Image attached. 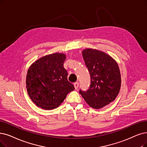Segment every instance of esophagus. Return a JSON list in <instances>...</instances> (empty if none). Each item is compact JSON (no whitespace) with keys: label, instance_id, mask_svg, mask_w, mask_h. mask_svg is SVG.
<instances>
[{"label":"esophagus","instance_id":"obj_1","mask_svg":"<svg viewBox=\"0 0 147 147\" xmlns=\"http://www.w3.org/2000/svg\"><path fill=\"white\" fill-rule=\"evenodd\" d=\"M79 86V83H78V82H75V83H74V87H75V89L77 90L78 89V87Z\"/></svg>","mask_w":147,"mask_h":147}]
</instances>
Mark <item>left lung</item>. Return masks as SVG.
Here are the masks:
<instances>
[{"mask_svg":"<svg viewBox=\"0 0 147 147\" xmlns=\"http://www.w3.org/2000/svg\"><path fill=\"white\" fill-rule=\"evenodd\" d=\"M86 66L90 75L87 90H80L86 102L99 109L113 101L118 96L121 77L118 63L104 52L87 48L82 51Z\"/></svg>","mask_w":147,"mask_h":147,"instance_id":"8db88e82","label":"left lung"}]
</instances>
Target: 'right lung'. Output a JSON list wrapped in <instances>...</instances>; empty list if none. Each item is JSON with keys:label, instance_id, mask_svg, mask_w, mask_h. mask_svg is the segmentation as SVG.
<instances>
[{"label": "right lung", "instance_id": "1", "mask_svg": "<svg viewBox=\"0 0 147 147\" xmlns=\"http://www.w3.org/2000/svg\"><path fill=\"white\" fill-rule=\"evenodd\" d=\"M66 55L54 53L39 58L29 67L26 84L29 96L38 107L52 110L63 102L67 94L75 89L67 80L63 64Z\"/></svg>", "mask_w": 147, "mask_h": 147}]
</instances>
